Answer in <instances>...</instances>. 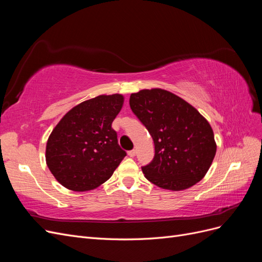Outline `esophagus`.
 <instances>
[{"label":"esophagus","instance_id":"esophagus-1","mask_svg":"<svg viewBox=\"0 0 262 262\" xmlns=\"http://www.w3.org/2000/svg\"><path fill=\"white\" fill-rule=\"evenodd\" d=\"M136 149H132V150H129V152H128V155L130 156V157H134V156H136Z\"/></svg>","mask_w":262,"mask_h":262}]
</instances>
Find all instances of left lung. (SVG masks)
<instances>
[{
	"label": "left lung",
	"instance_id": "left-lung-1",
	"mask_svg": "<svg viewBox=\"0 0 262 262\" xmlns=\"http://www.w3.org/2000/svg\"><path fill=\"white\" fill-rule=\"evenodd\" d=\"M130 107L155 145L153 161L142 167L145 178L172 191L199 182L216 153L214 133L207 119L185 99L162 89L131 94Z\"/></svg>",
	"mask_w": 262,
	"mask_h": 262
}]
</instances>
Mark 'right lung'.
Segmentation results:
<instances>
[{"label":"right lung","instance_id":"1","mask_svg":"<svg viewBox=\"0 0 262 262\" xmlns=\"http://www.w3.org/2000/svg\"><path fill=\"white\" fill-rule=\"evenodd\" d=\"M121 94L99 95L62 117L47 141L46 163L69 190L90 191L104 184L126 155L112 123L123 106Z\"/></svg>","mask_w":262,"mask_h":262}]
</instances>
